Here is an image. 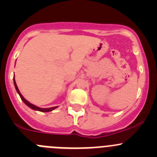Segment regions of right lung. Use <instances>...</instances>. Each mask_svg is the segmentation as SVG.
Listing matches in <instances>:
<instances>
[{"instance_id": "obj_1", "label": "right lung", "mask_w": 157, "mask_h": 157, "mask_svg": "<svg viewBox=\"0 0 157 157\" xmlns=\"http://www.w3.org/2000/svg\"><path fill=\"white\" fill-rule=\"evenodd\" d=\"M13 83H14V86H15V88H16V90H17V92L18 93V94L20 95V98H21L22 100L23 101V102H24L25 104H26L27 106H29L30 109H33V110H36V111H39V112H51V111L54 110L55 109H56L58 106H55V107H52V108H46V109H43V108H39V107L36 106V105H33V104L30 103L29 101L26 100V99H25L24 97H23V96H22V94L20 93V90H19L18 87H17V83H16V81H15V79H14L13 77Z\"/></svg>"}]
</instances>
